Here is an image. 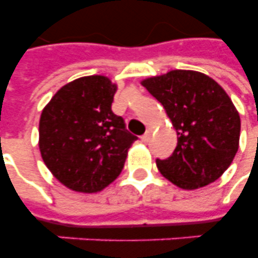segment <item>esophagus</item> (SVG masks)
<instances>
[{
    "label": "esophagus",
    "mask_w": 258,
    "mask_h": 258,
    "mask_svg": "<svg viewBox=\"0 0 258 258\" xmlns=\"http://www.w3.org/2000/svg\"><path fill=\"white\" fill-rule=\"evenodd\" d=\"M150 137H151V131H146L145 135H142V142H145V143H147V142L150 141Z\"/></svg>",
    "instance_id": "obj_1"
}]
</instances>
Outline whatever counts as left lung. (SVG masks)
<instances>
[{"mask_svg": "<svg viewBox=\"0 0 258 258\" xmlns=\"http://www.w3.org/2000/svg\"><path fill=\"white\" fill-rule=\"evenodd\" d=\"M141 84L165 108L176 147L158 170L178 187L196 190L220 178L236 157L241 119L225 89L208 75L174 70Z\"/></svg>", "mask_w": 258, "mask_h": 258, "instance_id": "left-lung-1", "label": "left lung"}]
</instances>
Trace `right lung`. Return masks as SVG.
<instances>
[{
  "label": "right lung",
  "mask_w": 258,
  "mask_h": 258,
  "mask_svg": "<svg viewBox=\"0 0 258 258\" xmlns=\"http://www.w3.org/2000/svg\"><path fill=\"white\" fill-rule=\"evenodd\" d=\"M116 89L107 76H84L62 86L42 109V161L74 191L97 192L112 183L138 139L111 109Z\"/></svg>",
  "instance_id": "right-lung-1"
}]
</instances>
